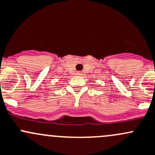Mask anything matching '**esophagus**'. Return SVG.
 I'll list each match as a JSON object with an SVG mask.
<instances>
[{"mask_svg": "<svg viewBox=\"0 0 155 155\" xmlns=\"http://www.w3.org/2000/svg\"><path fill=\"white\" fill-rule=\"evenodd\" d=\"M77 74L78 75H80V74H81V72H80V71H78V72H77Z\"/></svg>", "mask_w": 155, "mask_h": 155, "instance_id": "esophagus-1", "label": "esophagus"}]
</instances>
